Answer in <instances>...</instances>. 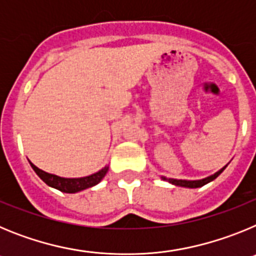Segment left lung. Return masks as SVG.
Masks as SVG:
<instances>
[{
    "label": "left lung",
    "instance_id": "1",
    "mask_svg": "<svg viewBox=\"0 0 256 256\" xmlns=\"http://www.w3.org/2000/svg\"><path fill=\"white\" fill-rule=\"evenodd\" d=\"M226 166H227V165H226ZM226 166H223V168H222V169H219L218 172H216V173L212 174V176H209V177L202 178V180H176V178H166V177H162V180H166V182H169V183H170V184H174V186L186 187V188H198V187L205 186L206 183H209V182H212V180H216V178L218 177L219 174H220L224 170Z\"/></svg>",
    "mask_w": 256,
    "mask_h": 256
}]
</instances>
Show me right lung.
<instances>
[{
    "label": "right lung",
    "mask_w": 256,
    "mask_h": 256,
    "mask_svg": "<svg viewBox=\"0 0 256 256\" xmlns=\"http://www.w3.org/2000/svg\"><path fill=\"white\" fill-rule=\"evenodd\" d=\"M29 164L33 168V170L37 173L38 177L44 180L47 186L58 190L61 192H65V194H76V192H80L83 190L91 188V187L96 186V184H98L102 180V178L105 177L108 170V165H106V166H104L102 169H100L96 173L86 176V177L65 178L60 177V176H56V174L47 173V172L37 168L32 162H29Z\"/></svg>",
    "instance_id": "1"
}]
</instances>
